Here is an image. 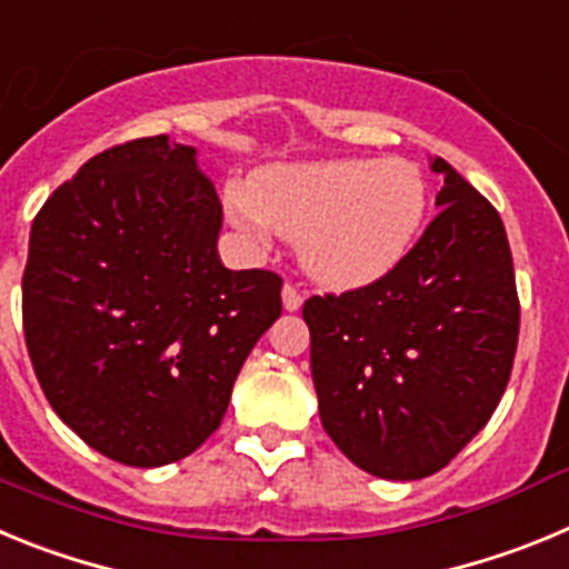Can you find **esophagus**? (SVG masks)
Returning <instances> with one entry per match:
<instances>
[{"label": "esophagus", "instance_id": "34e87169", "mask_svg": "<svg viewBox=\"0 0 569 569\" xmlns=\"http://www.w3.org/2000/svg\"><path fill=\"white\" fill-rule=\"evenodd\" d=\"M283 306H286V311H297L300 306H303V291L297 289L295 283L283 286Z\"/></svg>", "mask_w": 569, "mask_h": 569}]
</instances>
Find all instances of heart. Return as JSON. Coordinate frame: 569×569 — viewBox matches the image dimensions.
<instances>
[{
    "label": "heart",
    "instance_id": "1",
    "mask_svg": "<svg viewBox=\"0 0 569 569\" xmlns=\"http://www.w3.org/2000/svg\"><path fill=\"white\" fill-rule=\"evenodd\" d=\"M227 218L254 243L295 238L303 272L329 289L386 278L411 252L428 214V183L406 158H337L269 167L229 181Z\"/></svg>",
    "mask_w": 569,
    "mask_h": 569
}]
</instances>
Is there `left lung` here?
Returning a JSON list of instances; mask_svg holds the SVG:
<instances>
[{"label":"left lung","instance_id":"obj_1","mask_svg":"<svg viewBox=\"0 0 569 569\" xmlns=\"http://www.w3.org/2000/svg\"><path fill=\"white\" fill-rule=\"evenodd\" d=\"M439 214L386 278L311 295L320 422L357 468L411 482L482 431L513 371L519 295L499 212L445 158Z\"/></svg>","mask_w":569,"mask_h":569}]
</instances>
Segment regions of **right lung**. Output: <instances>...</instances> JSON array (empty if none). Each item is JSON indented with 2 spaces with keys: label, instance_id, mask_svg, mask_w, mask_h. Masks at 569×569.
<instances>
[{
  "label": "right lung",
  "instance_id": "1",
  "mask_svg": "<svg viewBox=\"0 0 569 569\" xmlns=\"http://www.w3.org/2000/svg\"><path fill=\"white\" fill-rule=\"evenodd\" d=\"M223 207L167 136L99 152L44 201L22 278L24 342L61 422L132 468L218 431L238 371L280 317V274L218 258Z\"/></svg>",
  "mask_w": 569,
  "mask_h": 569
}]
</instances>
